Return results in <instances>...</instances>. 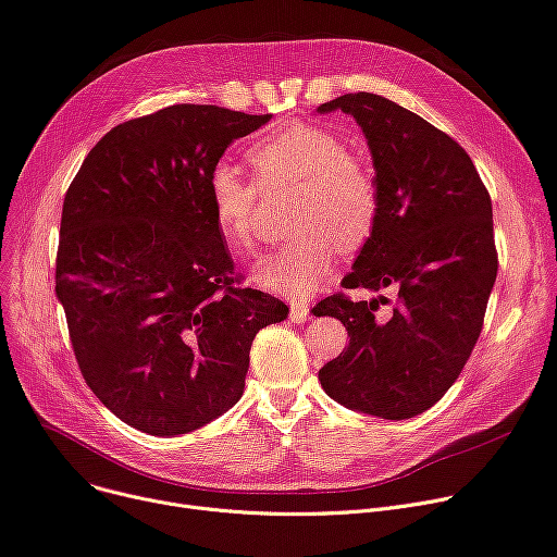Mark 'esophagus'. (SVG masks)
Instances as JSON below:
<instances>
[{"mask_svg":"<svg viewBox=\"0 0 557 557\" xmlns=\"http://www.w3.org/2000/svg\"><path fill=\"white\" fill-rule=\"evenodd\" d=\"M288 315L293 322H305L311 315V307L307 302H293Z\"/></svg>","mask_w":557,"mask_h":557,"instance_id":"obj_1","label":"esophagus"}]
</instances>
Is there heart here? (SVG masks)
Instances as JSON below:
<instances>
[{"label":"heart","instance_id":"1","mask_svg":"<svg viewBox=\"0 0 557 557\" xmlns=\"http://www.w3.org/2000/svg\"><path fill=\"white\" fill-rule=\"evenodd\" d=\"M248 161L267 190L298 188L293 224L302 233L264 257L255 282L282 298L302 300L331 275L338 246H362L379 214L374 170L347 154L345 143L324 127L290 123L257 140ZM206 195L219 233L239 252L255 248L257 185L228 161L210 168Z\"/></svg>","mask_w":557,"mask_h":557}]
</instances>
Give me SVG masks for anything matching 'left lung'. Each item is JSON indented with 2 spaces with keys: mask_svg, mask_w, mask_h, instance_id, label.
<instances>
[{
  "mask_svg": "<svg viewBox=\"0 0 557 557\" xmlns=\"http://www.w3.org/2000/svg\"><path fill=\"white\" fill-rule=\"evenodd\" d=\"M360 125L372 154L379 214L345 288H398L351 302L331 295L313 315L338 318L349 347L320 372L322 389L349 410L412 419L446 394L484 324L497 277L493 203L463 147L414 111L376 94L318 107Z\"/></svg>",
  "mask_w": 557,
  "mask_h": 557,
  "instance_id": "1",
  "label": "left lung"
}]
</instances>
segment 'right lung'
<instances>
[{
    "mask_svg": "<svg viewBox=\"0 0 557 557\" xmlns=\"http://www.w3.org/2000/svg\"><path fill=\"white\" fill-rule=\"evenodd\" d=\"M269 121L172 104L107 132L69 185L55 295L87 385L140 432L188 434L228 412L257 331L288 315L233 284L206 195L231 143Z\"/></svg>",
    "mask_w": 557,
    "mask_h": 557,
    "instance_id": "obj_1",
    "label": "right lung"
}]
</instances>
